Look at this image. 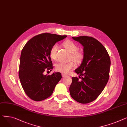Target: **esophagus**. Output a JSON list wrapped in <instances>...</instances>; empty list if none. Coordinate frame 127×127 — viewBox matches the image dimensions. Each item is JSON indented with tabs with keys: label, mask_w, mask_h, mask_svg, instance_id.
Returning a JSON list of instances; mask_svg holds the SVG:
<instances>
[{
	"label": "esophagus",
	"mask_w": 127,
	"mask_h": 127,
	"mask_svg": "<svg viewBox=\"0 0 127 127\" xmlns=\"http://www.w3.org/2000/svg\"><path fill=\"white\" fill-rule=\"evenodd\" d=\"M62 76L63 78H64V77H66L68 76V75H67V74H65V73H62Z\"/></svg>",
	"instance_id": "esophagus-1"
}]
</instances>
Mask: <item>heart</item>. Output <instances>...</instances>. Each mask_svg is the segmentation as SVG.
Masks as SVG:
<instances>
[{"mask_svg": "<svg viewBox=\"0 0 127 127\" xmlns=\"http://www.w3.org/2000/svg\"><path fill=\"white\" fill-rule=\"evenodd\" d=\"M63 44L71 53V59H73L77 63L82 62L84 58L83 55L81 53L77 52L78 46L74 42L70 40H66L63 42ZM58 49V45L57 44L53 45L50 49L49 56L53 60H56L57 59ZM75 65V62L72 60L68 62H59L56 65L55 68L57 71L62 73H68L74 67Z\"/></svg>", "mask_w": 127, "mask_h": 127, "instance_id": "heart-1", "label": "heart"}]
</instances>
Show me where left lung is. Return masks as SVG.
Segmentation results:
<instances>
[{
  "label": "left lung",
  "instance_id": "obj_1",
  "mask_svg": "<svg viewBox=\"0 0 127 127\" xmlns=\"http://www.w3.org/2000/svg\"><path fill=\"white\" fill-rule=\"evenodd\" d=\"M72 39L84 46L82 63L75 70L83 77L72 78L70 94L77 102L87 104L96 99L105 87L109 78L110 58L105 47L96 39L88 36Z\"/></svg>",
  "mask_w": 127,
  "mask_h": 127
}]
</instances>
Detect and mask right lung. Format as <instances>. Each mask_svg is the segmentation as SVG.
<instances>
[{"instance_id": "1", "label": "right lung", "mask_w": 127, "mask_h": 127, "mask_svg": "<svg viewBox=\"0 0 127 127\" xmlns=\"http://www.w3.org/2000/svg\"><path fill=\"white\" fill-rule=\"evenodd\" d=\"M67 36L43 33L35 36L25 44L21 54L19 77L26 95L35 101L43 100L51 95L62 78L60 72L44 75L54 66L49 56L50 49L56 42Z\"/></svg>"}]
</instances>
